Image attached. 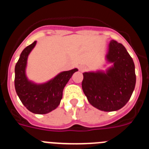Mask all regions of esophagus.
Instances as JSON below:
<instances>
[{
  "mask_svg": "<svg viewBox=\"0 0 149 149\" xmlns=\"http://www.w3.org/2000/svg\"><path fill=\"white\" fill-rule=\"evenodd\" d=\"M79 70L81 71V72H84L85 70H86V67H85L84 65H80Z\"/></svg>",
  "mask_w": 149,
  "mask_h": 149,
  "instance_id": "obj_1",
  "label": "esophagus"
}]
</instances>
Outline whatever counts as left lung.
<instances>
[{
    "label": "left lung",
    "instance_id": "left-lung-1",
    "mask_svg": "<svg viewBox=\"0 0 149 149\" xmlns=\"http://www.w3.org/2000/svg\"><path fill=\"white\" fill-rule=\"evenodd\" d=\"M106 59L112 65L105 72L83 73L82 89L93 107L117 111L127 103L135 88V65L126 48L114 40L109 43Z\"/></svg>",
    "mask_w": 149,
    "mask_h": 149
}]
</instances>
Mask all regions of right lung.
Here are the masks:
<instances>
[{"mask_svg":"<svg viewBox=\"0 0 149 149\" xmlns=\"http://www.w3.org/2000/svg\"><path fill=\"white\" fill-rule=\"evenodd\" d=\"M37 41L26 47L20 54L15 66V89L22 103L31 112L38 114H47L56 109L62 98L66 84L77 72V68L60 72L53 79L38 84L29 81L25 74L28 56L35 47Z\"/></svg>","mask_w":149,"mask_h":149,"instance_id":"right-lung-1","label":"right lung"}]
</instances>
